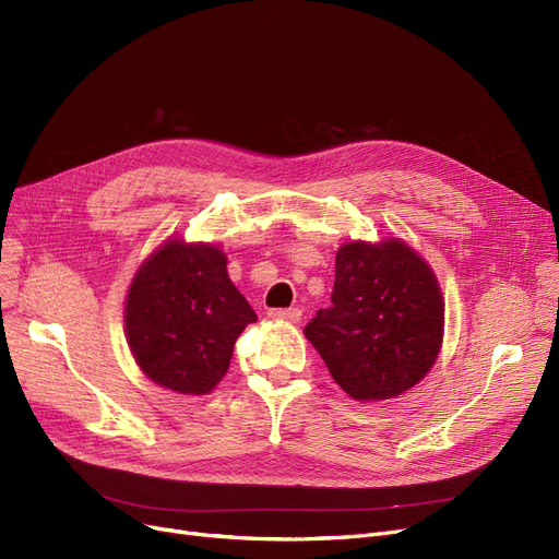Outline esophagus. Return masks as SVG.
<instances>
[{"label": "esophagus", "mask_w": 559, "mask_h": 559, "mask_svg": "<svg viewBox=\"0 0 559 559\" xmlns=\"http://www.w3.org/2000/svg\"><path fill=\"white\" fill-rule=\"evenodd\" d=\"M267 317L277 319V321H288V323H298L302 319V309L298 307H288V309H271Z\"/></svg>", "instance_id": "esophagus-1"}]
</instances>
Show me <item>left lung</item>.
Returning a JSON list of instances; mask_svg holds the SVG:
<instances>
[{"instance_id": "8db88e82", "label": "left lung", "mask_w": 559, "mask_h": 559, "mask_svg": "<svg viewBox=\"0 0 559 559\" xmlns=\"http://www.w3.org/2000/svg\"><path fill=\"white\" fill-rule=\"evenodd\" d=\"M330 300L305 325V337L348 396H399L433 367L444 302L433 271L406 242L342 245Z\"/></svg>"}]
</instances>
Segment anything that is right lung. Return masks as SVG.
Wrapping results in <instances>:
<instances>
[{
  "mask_svg": "<svg viewBox=\"0 0 559 559\" xmlns=\"http://www.w3.org/2000/svg\"><path fill=\"white\" fill-rule=\"evenodd\" d=\"M254 321L217 245L167 240L128 288L126 334L135 362L178 394H209L229 369L238 334Z\"/></svg>",
  "mask_w": 559,
  "mask_h": 559,
  "instance_id": "right-lung-1",
  "label": "right lung"
}]
</instances>
